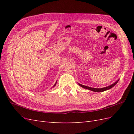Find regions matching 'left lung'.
Returning <instances> with one entry per match:
<instances>
[{"label": "left lung", "mask_w": 134, "mask_h": 134, "mask_svg": "<svg viewBox=\"0 0 134 134\" xmlns=\"http://www.w3.org/2000/svg\"><path fill=\"white\" fill-rule=\"evenodd\" d=\"M118 82H119V80H117V82H116L115 83H113V84L111 85V86H108L107 87H104V88H91V87H90L83 86V85H82V84H79V85L80 87H83V88H84L85 89H87V90H91V91H93V92H103V91H107L108 90H109V89H111L113 87H114Z\"/></svg>", "instance_id": "8db88e82"}]
</instances>
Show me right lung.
<instances>
[{"label":"right lung","instance_id":"right-lung-1","mask_svg":"<svg viewBox=\"0 0 134 134\" xmlns=\"http://www.w3.org/2000/svg\"><path fill=\"white\" fill-rule=\"evenodd\" d=\"M56 86V83H55V85H54V86Z\"/></svg>","mask_w":134,"mask_h":134}]
</instances>
